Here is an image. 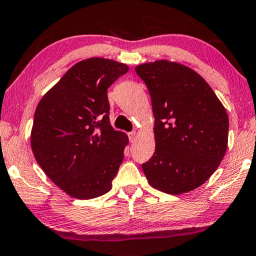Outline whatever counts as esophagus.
I'll return each mask as SVG.
<instances>
[{"label": "esophagus", "mask_w": 256, "mask_h": 256, "mask_svg": "<svg viewBox=\"0 0 256 256\" xmlns=\"http://www.w3.org/2000/svg\"><path fill=\"white\" fill-rule=\"evenodd\" d=\"M136 136H138L136 132H130V133L128 134L129 141H130V142H134V141H135V138H136Z\"/></svg>", "instance_id": "esophagus-1"}]
</instances>
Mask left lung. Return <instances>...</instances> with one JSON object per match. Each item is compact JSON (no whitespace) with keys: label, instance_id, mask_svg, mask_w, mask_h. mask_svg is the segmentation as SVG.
<instances>
[{"label":"left lung","instance_id":"left-lung-1","mask_svg":"<svg viewBox=\"0 0 256 256\" xmlns=\"http://www.w3.org/2000/svg\"><path fill=\"white\" fill-rule=\"evenodd\" d=\"M152 100L156 152L142 170L148 182L170 194L204 184L228 146L224 106L197 72L178 62L158 60L135 68Z\"/></svg>","mask_w":256,"mask_h":256}]
</instances>
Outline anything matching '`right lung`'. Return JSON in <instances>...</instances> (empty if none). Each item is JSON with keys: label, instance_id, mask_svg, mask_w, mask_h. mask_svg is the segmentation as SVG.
<instances>
[{"label": "right lung", "instance_id": "obj_1", "mask_svg": "<svg viewBox=\"0 0 256 256\" xmlns=\"http://www.w3.org/2000/svg\"><path fill=\"white\" fill-rule=\"evenodd\" d=\"M128 66L90 58L72 66L38 104L30 146L42 171L80 200L112 188L128 136L110 124L106 90Z\"/></svg>", "mask_w": 256, "mask_h": 256}]
</instances>
